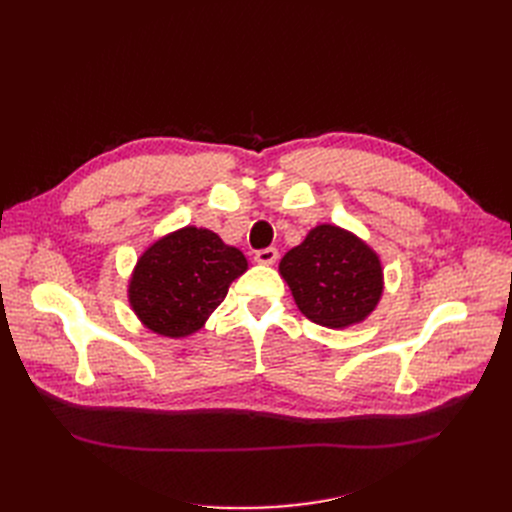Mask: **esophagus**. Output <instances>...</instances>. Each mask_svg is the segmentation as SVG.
Returning <instances> with one entry per match:
<instances>
[{
    "label": "esophagus",
    "mask_w": 512,
    "mask_h": 512,
    "mask_svg": "<svg viewBox=\"0 0 512 512\" xmlns=\"http://www.w3.org/2000/svg\"><path fill=\"white\" fill-rule=\"evenodd\" d=\"M277 258H280V252H277L275 247H265V250H258L254 256L258 265H273Z\"/></svg>",
    "instance_id": "obj_1"
}]
</instances>
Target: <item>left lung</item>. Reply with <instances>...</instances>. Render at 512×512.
Here are the masks:
<instances>
[{
  "label": "left lung",
  "instance_id": "8db88e82",
  "mask_svg": "<svg viewBox=\"0 0 512 512\" xmlns=\"http://www.w3.org/2000/svg\"><path fill=\"white\" fill-rule=\"evenodd\" d=\"M280 273L301 314L329 329L363 322L384 290L378 254L335 224L309 230L305 241L282 258Z\"/></svg>",
  "mask_w": 512,
  "mask_h": 512
}]
</instances>
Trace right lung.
<instances>
[{
	"mask_svg": "<svg viewBox=\"0 0 512 512\" xmlns=\"http://www.w3.org/2000/svg\"><path fill=\"white\" fill-rule=\"evenodd\" d=\"M245 271L241 250L213 230L185 226L153 241L138 258L128 286L130 307L149 331L188 337L203 327Z\"/></svg>",
	"mask_w": 512,
	"mask_h": 512,
	"instance_id": "right-lung-1",
	"label": "right lung"
}]
</instances>
